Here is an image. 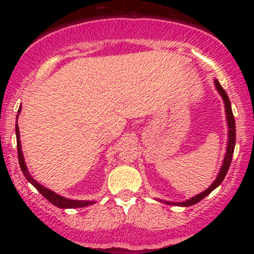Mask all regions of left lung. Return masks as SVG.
<instances>
[{
  "mask_svg": "<svg viewBox=\"0 0 254 254\" xmlns=\"http://www.w3.org/2000/svg\"><path fill=\"white\" fill-rule=\"evenodd\" d=\"M215 84H216V88L219 91V93L221 94L222 99L225 102V109H226V117H227V124H229V142H227V151H226V156H225L224 163H222V167L220 170L219 176H217L216 181L206 189L205 191L203 193L198 194L194 198L189 199V200L183 201V203H171V201H166V204H170V205H179V206H190L194 205V204L199 203L201 199L205 198L206 195H209L212 190H214L216 187H219L221 184V182L224 181L225 176H226L227 171H229L230 165H231L232 161V156H234V150H235V142H236V125H235V118L234 114H232V109H231V103H230L229 96L226 94L225 89L222 88L221 84L219 83L217 79H215Z\"/></svg>",
  "mask_w": 254,
  "mask_h": 254,
  "instance_id": "8db88e82",
  "label": "left lung"
}]
</instances>
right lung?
I'll list each match as a JSON object with an SVG mask.
<instances>
[{
  "label": "right lung",
  "instance_id": "add662e5",
  "mask_svg": "<svg viewBox=\"0 0 254 254\" xmlns=\"http://www.w3.org/2000/svg\"><path fill=\"white\" fill-rule=\"evenodd\" d=\"M18 118V117H17ZM16 135H17V151H18V161H19V166H20V170H22L23 175H24L27 181L29 183H32L33 186L37 188V190L44 196L47 200L50 201L51 204H54L55 206L61 207V209H73V207H83L87 205H91V204H94L93 201H86V200H71V199H66L64 196L59 195V194L54 193V191L49 190L48 188L43 187L42 184L38 183L35 179L32 178V176L29 175L28 172V168L25 166L24 162V158H23L22 155V150H20V141H19V129H18V125L16 124Z\"/></svg>",
  "mask_w": 254,
  "mask_h": 254
}]
</instances>
